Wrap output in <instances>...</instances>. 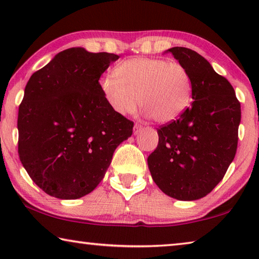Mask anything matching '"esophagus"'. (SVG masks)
Instances as JSON below:
<instances>
[{"mask_svg": "<svg viewBox=\"0 0 259 259\" xmlns=\"http://www.w3.org/2000/svg\"><path fill=\"white\" fill-rule=\"evenodd\" d=\"M140 130H143V125L139 124V123H136L134 126V134L137 135L140 133Z\"/></svg>", "mask_w": 259, "mask_h": 259, "instance_id": "esophagus-1", "label": "esophagus"}]
</instances>
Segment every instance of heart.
Here are the masks:
<instances>
[{
    "label": "heart",
    "instance_id": "obj_1",
    "mask_svg": "<svg viewBox=\"0 0 259 259\" xmlns=\"http://www.w3.org/2000/svg\"><path fill=\"white\" fill-rule=\"evenodd\" d=\"M100 90L114 112L142 113L161 124L177 120L191 106L193 82L187 68L166 59L136 57L100 78ZM139 98L137 99V97Z\"/></svg>",
    "mask_w": 259,
    "mask_h": 259
}]
</instances>
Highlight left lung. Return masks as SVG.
I'll return each instance as SVG.
<instances>
[{
    "label": "left lung",
    "instance_id": "left-lung-1",
    "mask_svg": "<svg viewBox=\"0 0 259 259\" xmlns=\"http://www.w3.org/2000/svg\"><path fill=\"white\" fill-rule=\"evenodd\" d=\"M164 54L187 68L193 103L176 121L157 129L159 144L147 157L148 169L170 198L194 201L217 186L234 159L241 106L231 83L198 52L175 47Z\"/></svg>",
    "mask_w": 259,
    "mask_h": 259
}]
</instances>
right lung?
I'll return each instance as SVG.
<instances>
[{
  "label": "right lung",
  "instance_id": "right-lung-1",
  "mask_svg": "<svg viewBox=\"0 0 259 259\" xmlns=\"http://www.w3.org/2000/svg\"><path fill=\"white\" fill-rule=\"evenodd\" d=\"M119 56L69 48L57 54L25 88L18 112L21 164L47 194L80 199L102 182L114 151L134 122L114 112L99 78Z\"/></svg>",
  "mask_w": 259,
  "mask_h": 259
}]
</instances>
